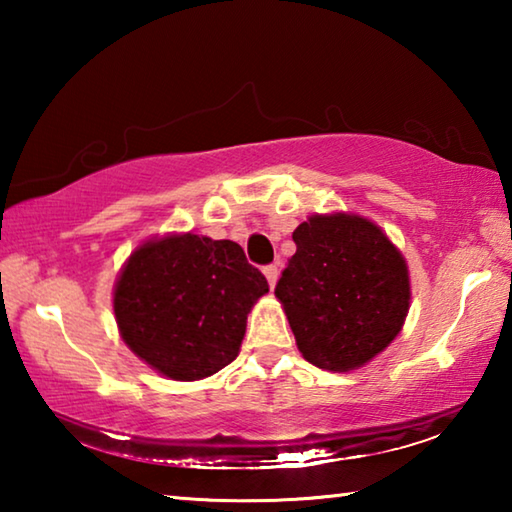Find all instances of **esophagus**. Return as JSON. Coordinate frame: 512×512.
I'll return each instance as SVG.
<instances>
[{
	"instance_id": "esophagus-1",
	"label": "esophagus",
	"mask_w": 512,
	"mask_h": 512,
	"mask_svg": "<svg viewBox=\"0 0 512 512\" xmlns=\"http://www.w3.org/2000/svg\"><path fill=\"white\" fill-rule=\"evenodd\" d=\"M264 275H266V280H268V287H275L277 284V277H280V271H277V266L275 264H271V266H266L264 268Z\"/></svg>"
}]
</instances>
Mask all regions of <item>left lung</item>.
I'll return each mask as SVG.
<instances>
[{"mask_svg": "<svg viewBox=\"0 0 512 512\" xmlns=\"http://www.w3.org/2000/svg\"><path fill=\"white\" fill-rule=\"evenodd\" d=\"M296 255L275 287L302 357L350 372L384 352L411 307L402 250L375 221L352 212L311 214L293 230Z\"/></svg>", "mask_w": 512, "mask_h": 512, "instance_id": "obj_1", "label": "left lung"}]
</instances>
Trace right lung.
<instances>
[{
	"label": "right lung",
	"instance_id": "obj_1",
	"mask_svg": "<svg viewBox=\"0 0 512 512\" xmlns=\"http://www.w3.org/2000/svg\"><path fill=\"white\" fill-rule=\"evenodd\" d=\"M266 277L230 239L169 232L137 246L117 275L119 336L162 377L198 381L237 359Z\"/></svg>",
	"mask_w": 512,
	"mask_h": 512
}]
</instances>
